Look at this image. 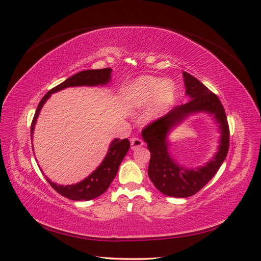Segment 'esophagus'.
Here are the masks:
<instances>
[{
  "instance_id": "34e87169",
  "label": "esophagus",
  "mask_w": 261,
  "mask_h": 261,
  "mask_svg": "<svg viewBox=\"0 0 261 261\" xmlns=\"http://www.w3.org/2000/svg\"><path fill=\"white\" fill-rule=\"evenodd\" d=\"M144 144V142L141 140V139H139V138H133L132 140H131V146H132V149H136V148H138V147H141L142 145Z\"/></svg>"
}]
</instances>
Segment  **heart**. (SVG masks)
Returning <instances> with one entry per match:
<instances>
[{"mask_svg":"<svg viewBox=\"0 0 261 261\" xmlns=\"http://www.w3.org/2000/svg\"><path fill=\"white\" fill-rule=\"evenodd\" d=\"M173 93V85L170 81H162L144 77L139 80L131 90L132 101L137 105H143L149 102L157 94V103L163 104L170 100Z\"/></svg>","mask_w":261,"mask_h":261,"instance_id":"1","label":"heart"}]
</instances>
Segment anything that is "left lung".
I'll return each mask as SVG.
<instances>
[{
	"label": "left lung",
	"mask_w": 261,
	"mask_h": 261,
	"mask_svg": "<svg viewBox=\"0 0 261 261\" xmlns=\"http://www.w3.org/2000/svg\"><path fill=\"white\" fill-rule=\"evenodd\" d=\"M186 93L190 96L186 104H181L167 115L148 123L142 130V137L150 151L148 176L156 188L170 197L187 198L194 196L213 178L229 150V124L225 109L218 96L212 92L195 76L182 73ZM197 111H207L220 123L222 131L221 146L217 156L205 167L197 171L178 166L168 155L166 134L169 129L188 114Z\"/></svg>",
	"instance_id": "1"
}]
</instances>
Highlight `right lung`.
Returning <instances> with one entry per match:
<instances>
[{
  "instance_id": "1",
  "label": "right lung",
  "mask_w": 261,
  "mask_h": 261,
  "mask_svg": "<svg viewBox=\"0 0 261 261\" xmlns=\"http://www.w3.org/2000/svg\"><path fill=\"white\" fill-rule=\"evenodd\" d=\"M111 73L112 70L109 67L100 70H86L77 73L71 77H69L66 81L59 84L58 86L54 87L53 89L48 91L40 101L37 105V109L35 111L34 117L31 123V136L33 133L35 122L37 119V116L40 114L43 104L46 100L49 98L50 94L59 91L61 89L66 88V87H74V86H96V85H104L109 83L111 80ZM130 148V141L128 139L118 140L116 139L111 143V146L109 149L108 155L104 158L103 162L100 167L96 169L92 174L88 177L85 178L83 181L79 184L70 185V186H61L57 185L55 182L47 179L50 186L61 196L74 200V201H81V200H91L96 197L101 196L103 192L106 191L111 185V182L117 174L118 169L122 159L124 158L125 153L128 152Z\"/></svg>"
}]
</instances>
